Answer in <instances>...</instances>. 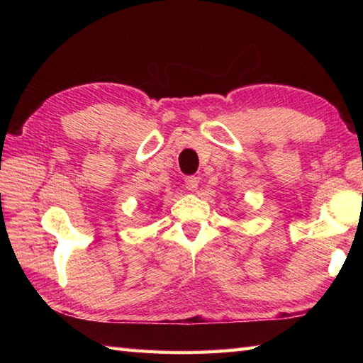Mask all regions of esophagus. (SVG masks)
<instances>
[{"label":"esophagus","mask_w":363,"mask_h":363,"mask_svg":"<svg viewBox=\"0 0 363 363\" xmlns=\"http://www.w3.org/2000/svg\"><path fill=\"white\" fill-rule=\"evenodd\" d=\"M186 189L190 190V192H195L199 189V179L195 176H187L186 177Z\"/></svg>","instance_id":"34e87169"}]
</instances>
